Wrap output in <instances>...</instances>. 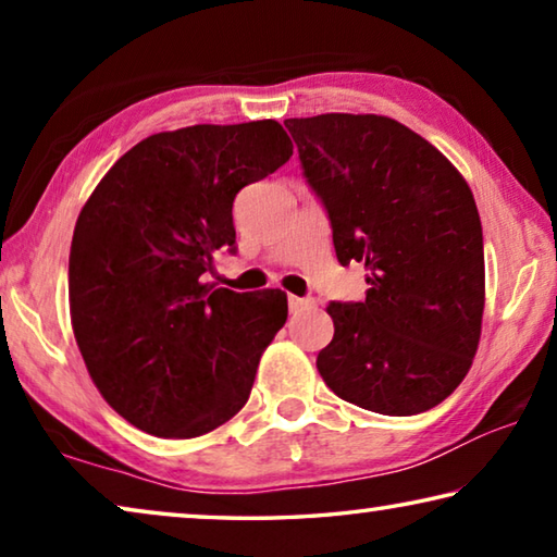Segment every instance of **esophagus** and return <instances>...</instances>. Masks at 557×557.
Returning a JSON list of instances; mask_svg holds the SVG:
<instances>
[{
  "label": "esophagus",
  "mask_w": 557,
  "mask_h": 557,
  "mask_svg": "<svg viewBox=\"0 0 557 557\" xmlns=\"http://www.w3.org/2000/svg\"><path fill=\"white\" fill-rule=\"evenodd\" d=\"M314 307V299L309 297H289V312H301V309Z\"/></svg>",
  "instance_id": "esophagus-1"
}]
</instances>
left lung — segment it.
<instances>
[{"instance_id": "8db88e82", "label": "left lung", "mask_w": 557, "mask_h": 557, "mask_svg": "<svg viewBox=\"0 0 557 557\" xmlns=\"http://www.w3.org/2000/svg\"><path fill=\"white\" fill-rule=\"evenodd\" d=\"M363 301L329 305L317 369L338 398L381 414L435 408L474 361L484 317L482 221L455 164L400 122L326 112L285 120Z\"/></svg>"}]
</instances>
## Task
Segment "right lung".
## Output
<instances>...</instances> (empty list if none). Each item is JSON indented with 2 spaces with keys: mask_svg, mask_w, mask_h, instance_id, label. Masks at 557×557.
<instances>
[{
  "mask_svg": "<svg viewBox=\"0 0 557 557\" xmlns=\"http://www.w3.org/2000/svg\"><path fill=\"white\" fill-rule=\"evenodd\" d=\"M292 157L275 120L157 132L122 154L75 221L71 324L92 383L147 435L191 440L250 398L287 295L213 287L233 199Z\"/></svg>",
  "mask_w": 557,
  "mask_h": 557,
  "instance_id": "1",
  "label": "right lung"
}]
</instances>
